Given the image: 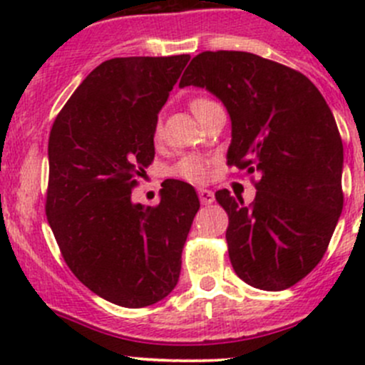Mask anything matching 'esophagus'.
Here are the masks:
<instances>
[{"label":"esophagus","mask_w":365,"mask_h":365,"mask_svg":"<svg viewBox=\"0 0 365 365\" xmlns=\"http://www.w3.org/2000/svg\"><path fill=\"white\" fill-rule=\"evenodd\" d=\"M197 196H200L201 205H212L213 200H215V197H213V192L208 189H200L197 190Z\"/></svg>","instance_id":"obj_1"}]
</instances>
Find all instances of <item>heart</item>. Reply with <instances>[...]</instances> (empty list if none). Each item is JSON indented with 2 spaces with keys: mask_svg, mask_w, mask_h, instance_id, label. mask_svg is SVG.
<instances>
[{
  "mask_svg": "<svg viewBox=\"0 0 365 365\" xmlns=\"http://www.w3.org/2000/svg\"><path fill=\"white\" fill-rule=\"evenodd\" d=\"M213 104H215V102L210 101V98L206 97H194L192 101L189 102V108L194 116L200 118L201 114H203L206 109ZM160 141H162V125L160 121H157L155 127H153V143L159 145ZM208 168H210V162L203 159V157L185 155L173 165L171 175L190 183H203L206 182V178H208Z\"/></svg>",
  "mask_w": 365,
  "mask_h": 365,
  "instance_id": "obj_1",
  "label": "heart"
}]
</instances>
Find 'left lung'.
I'll return each instance as SVG.
<instances>
[{
    "label": "left lung",
    "mask_w": 365,
    "mask_h": 365,
    "mask_svg": "<svg viewBox=\"0 0 365 365\" xmlns=\"http://www.w3.org/2000/svg\"><path fill=\"white\" fill-rule=\"evenodd\" d=\"M201 86L231 116L227 165L251 175L256 197L230 190L226 242L238 277L264 292L292 288L322 261L342 212V141L318 88L295 68L244 51H205L180 86Z\"/></svg>",
    "instance_id": "8db88e82"
}]
</instances>
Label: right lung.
I'll use <instances>...</instances> for the list:
<instances>
[{
    "instance_id": "obj_1",
    "label": "right lung",
    "mask_w": 365,
    "mask_h": 365,
    "mask_svg": "<svg viewBox=\"0 0 365 365\" xmlns=\"http://www.w3.org/2000/svg\"><path fill=\"white\" fill-rule=\"evenodd\" d=\"M189 54L113 58L79 84L49 134L46 215L65 263L95 295L146 307L173 292L196 190L162 183L160 203H132L155 157L153 127Z\"/></svg>"
}]
</instances>
